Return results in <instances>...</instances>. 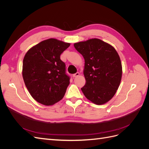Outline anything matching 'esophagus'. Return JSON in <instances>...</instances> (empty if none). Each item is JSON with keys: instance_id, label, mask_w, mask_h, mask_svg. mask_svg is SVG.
Instances as JSON below:
<instances>
[{"instance_id": "34e87169", "label": "esophagus", "mask_w": 149, "mask_h": 149, "mask_svg": "<svg viewBox=\"0 0 149 149\" xmlns=\"http://www.w3.org/2000/svg\"><path fill=\"white\" fill-rule=\"evenodd\" d=\"M79 72H77V73H76L75 74H74L73 75V76L74 78H76V77H78V76H79Z\"/></svg>"}]
</instances>
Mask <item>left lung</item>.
I'll return each mask as SVG.
<instances>
[{
  "label": "left lung",
  "mask_w": 149,
  "mask_h": 149,
  "mask_svg": "<svg viewBox=\"0 0 149 149\" xmlns=\"http://www.w3.org/2000/svg\"><path fill=\"white\" fill-rule=\"evenodd\" d=\"M84 59L86 84L81 88L88 100L97 105L110 101L118 90L123 68L120 57L110 44L98 38L75 43Z\"/></svg>",
  "instance_id": "8db88e82"
}]
</instances>
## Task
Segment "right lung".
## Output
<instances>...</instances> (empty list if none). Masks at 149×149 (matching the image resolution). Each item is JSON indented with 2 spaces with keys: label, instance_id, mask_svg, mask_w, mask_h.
Instances as JSON below:
<instances>
[{
  "label": "right lung",
  "instance_id": "obj_1",
  "mask_svg": "<svg viewBox=\"0 0 149 149\" xmlns=\"http://www.w3.org/2000/svg\"><path fill=\"white\" fill-rule=\"evenodd\" d=\"M70 43L49 38L31 47L23 60L22 76L30 95L42 104L51 106L63 97L70 84L61 54Z\"/></svg>",
  "mask_w": 149,
  "mask_h": 149
}]
</instances>
